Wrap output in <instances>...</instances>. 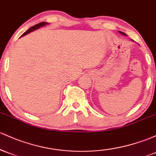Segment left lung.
<instances>
[{
	"label": "left lung",
	"instance_id": "8db88e82",
	"mask_svg": "<svg viewBox=\"0 0 156 156\" xmlns=\"http://www.w3.org/2000/svg\"><path fill=\"white\" fill-rule=\"evenodd\" d=\"M119 34H122V35H123V36H127L126 34L123 33V32H122V31H119ZM131 41H133V40H131Z\"/></svg>",
	"mask_w": 156,
	"mask_h": 156
}]
</instances>
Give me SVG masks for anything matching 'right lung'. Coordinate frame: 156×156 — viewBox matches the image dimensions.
Returning a JSON list of instances; mask_svg holds the SVG:
<instances>
[{"mask_svg":"<svg viewBox=\"0 0 156 156\" xmlns=\"http://www.w3.org/2000/svg\"><path fill=\"white\" fill-rule=\"evenodd\" d=\"M48 24H49V23H46V22H42V23H38V24H37V25H35V26H32L31 28H29V29L27 30V31H26V32H25V33L23 34L22 36H21V37H23V36H25V35L28 34H29L30 32H32V31H35V30L38 29V28H41V27H43V26H46V25H48Z\"/></svg>","mask_w":156,"mask_h":156,"instance_id":"add662e5","label":"right lung"}]
</instances>
